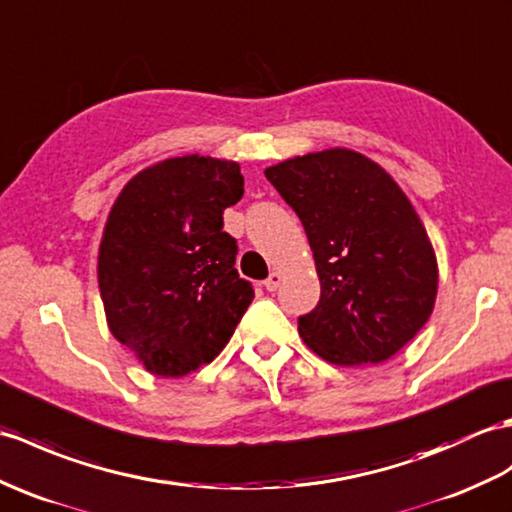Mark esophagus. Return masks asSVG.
<instances>
[{
  "label": "esophagus",
  "mask_w": 512,
  "mask_h": 512,
  "mask_svg": "<svg viewBox=\"0 0 512 512\" xmlns=\"http://www.w3.org/2000/svg\"><path fill=\"white\" fill-rule=\"evenodd\" d=\"M281 285V272H270V277L264 281V288L268 290V292H275L277 288Z\"/></svg>",
  "instance_id": "34e87169"
}]
</instances>
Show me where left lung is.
<instances>
[{
    "label": "left lung",
    "instance_id": "1",
    "mask_svg": "<svg viewBox=\"0 0 512 512\" xmlns=\"http://www.w3.org/2000/svg\"><path fill=\"white\" fill-rule=\"evenodd\" d=\"M299 216L320 279V301L299 334L320 358L379 364L427 323L436 255L417 211L392 176L364 154L331 148L266 168Z\"/></svg>",
    "mask_w": 512,
    "mask_h": 512
}]
</instances>
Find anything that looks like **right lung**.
<instances>
[{
    "label": "right lung",
    "mask_w": 512,
    "mask_h": 512,
    "mask_svg": "<svg viewBox=\"0 0 512 512\" xmlns=\"http://www.w3.org/2000/svg\"><path fill=\"white\" fill-rule=\"evenodd\" d=\"M244 196L235 161L165 159L130 178L106 220L98 283L111 334L152 375L183 377L227 347L253 285L222 213Z\"/></svg>",
    "instance_id": "obj_1"
}]
</instances>
